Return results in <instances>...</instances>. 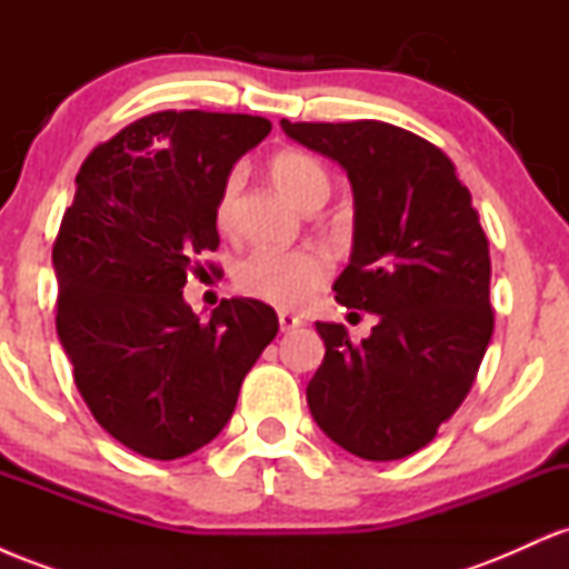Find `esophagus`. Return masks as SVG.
<instances>
[{"mask_svg": "<svg viewBox=\"0 0 569 569\" xmlns=\"http://www.w3.org/2000/svg\"><path fill=\"white\" fill-rule=\"evenodd\" d=\"M278 323H280V331H293V329H299V326H302V318L293 316V312H289V310H280L278 312Z\"/></svg>", "mask_w": 569, "mask_h": 569, "instance_id": "obj_1", "label": "esophagus"}]
</instances>
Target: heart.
I'll return each mask as SVG.
<instances>
[{
	"label": "heart",
	"instance_id": "obj_1",
	"mask_svg": "<svg viewBox=\"0 0 569 569\" xmlns=\"http://www.w3.org/2000/svg\"><path fill=\"white\" fill-rule=\"evenodd\" d=\"M270 176L302 211L316 202L329 200L331 179L312 154L293 152V149L278 152L270 160ZM240 189H243V171L234 168L227 176L217 202L219 230H232L234 217H238ZM326 278H329V262L323 253L310 251V248H302V251L262 248V251L246 257L234 270V283L240 291L278 307H302Z\"/></svg>",
	"mask_w": 569,
	"mask_h": 569
}]
</instances>
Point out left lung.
<instances>
[{
	"label": "left lung",
	"instance_id": "obj_1",
	"mask_svg": "<svg viewBox=\"0 0 569 569\" xmlns=\"http://www.w3.org/2000/svg\"><path fill=\"white\" fill-rule=\"evenodd\" d=\"M280 128L348 173L356 213L337 302L377 316L361 345L342 323H316L326 356L307 407L350 455L401 460L455 415L492 339L489 240L452 160L420 136L377 120Z\"/></svg>",
	"mask_w": 569,
	"mask_h": 569
}]
</instances>
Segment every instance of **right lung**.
<instances>
[{
	"label": "right lung",
	"instance_id": "right-lung-1",
	"mask_svg": "<svg viewBox=\"0 0 569 569\" xmlns=\"http://www.w3.org/2000/svg\"><path fill=\"white\" fill-rule=\"evenodd\" d=\"M264 117L158 112L96 147L53 246L56 329L96 422L152 460L206 447L278 335L257 299L202 323L184 302L194 257L217 251L227 176L270 133Z\"/></svg>",
	"mask_w": 569,
	"mask_h": 569
}]
</instances>
